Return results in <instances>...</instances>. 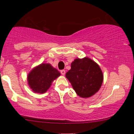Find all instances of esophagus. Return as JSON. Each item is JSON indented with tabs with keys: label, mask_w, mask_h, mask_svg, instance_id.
<instances>
[{
	"label": "esophagus",
	"mask_w": 134,
	"mask_h": 134,
	"mask_svg": "<svg viewBox=\"0 0 134 134\" xmlns=\"http://www.w3.org/2000/svg\"><path fill=\"white\" fill-rule=\"evenodd\" d=\"M60 72H61V74H62L63 76H64L65 74V71L64 70H61Z\"/></svg>",
	"instance_id": "esophagus-1"
}]
</instances>
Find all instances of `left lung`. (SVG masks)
Returning <instances> with one entry per match:
<instances>
[{
  "instance_id": "8db88e82",
  "label": "left lung",
  "mask_w": 134,
  "mask_h": 134,
  "mask_svg": "<svg viewBox=\"0 0 134 134\" xmlns=\"http://www.w3.org/2000/svg\"><path fill=\"white\" fill-rule=\"evenodd\" d=\"M65 77L76 93L83 98L96 93L103 80V73L99 65L87 57L74 60Z\"/></svg>"
}]
</instances>
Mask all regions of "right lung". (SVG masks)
I'll return each instance as SVG.
<instances>
[{
    "mask_svg": "<svg viewBox=\"0 0 134 134\" xmlns=\"http://www.w3.org/2000/svg\"><path fill=\"white\" fill-rule=\"evenodd\" d=\"M60 76V72L49 64H41L29 72L28 82L34 92L44 93L49 89L53 80Z\"/></svg>",
    "mask_w": 134,
    "mask_h": 134,
    "instance_id": "right-lung-1",
    "label": "right lung"
}]
</instances>
